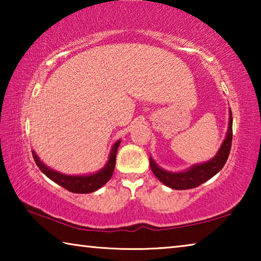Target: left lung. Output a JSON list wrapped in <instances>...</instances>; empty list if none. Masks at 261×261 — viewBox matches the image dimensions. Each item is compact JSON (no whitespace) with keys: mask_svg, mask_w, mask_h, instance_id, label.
I'll list each match as a JSON object with an SVG mask.
<instances>
[{"mask_svg":"<svg viewBox=\"0 0 261 261\" xmlns=\"http://www.w3.org/2000/svg\"><path fill=\"white\" fill-rule=\"evenodd\" d=\"M229 112L230 113H229V126L227 137L223 141L222 146L220 147L219 152L216 153V155L211 161L193 166L189 170L183 171V173H168V171L158 167L156 163L153 161V159L149 158V166H151V169L158 179L171 189L187 190L199 187L200 184L205 183L206 180H208L214 175L218 174L222 169L223 166L226 165L231 148L232 114L231 110H229Z\"/></svg>","mask_w":261,"mask_h":261,"instance_id":"8db88e82","label":"left lung"}]
</instances>
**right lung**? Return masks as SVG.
<instances>
[{"label": "right lung", "instance_id": "add662e5", "mask_svg": "<svg viewBox=\"0 0 261 261\" xmlns=\"http://www.w3.org/2000/svg\"><path fill=\"white\" fill-rule=\"evenodd\" d=\"M120 140H118L117 143H115L112 152H110L109 160L103 169L100 170L99 173L88 176H68L60 174L43 165L34 151L32 152V154L39 169H40L48 178L54 180L56 184L61 185V187L67 189L68 191L73 193H91L94 192L95 190L100 189L102 185L108 182L110 177H112L115 169V163H116V153L118 146H120Z\"/></svg>", "mask_w": 261, "mask_h": 261}]
</instances>
